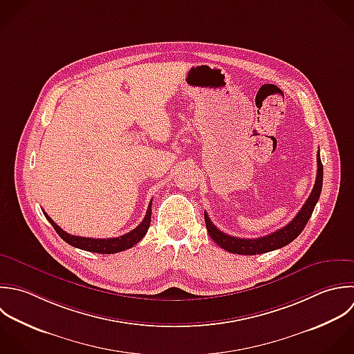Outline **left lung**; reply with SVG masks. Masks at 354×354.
Wrapping results in <instances>:
<instances>
[{
    "instance_id": "1",
    "label": "left lung",
    "mask_w": 354,
    "mask_h": 354,
    "mask_svg": "<svg viewBox=\"0 0 354 354\" xmlns=\"http://www.w3.org/2000/svg\"><path fill=\"white\" fill-rule=\"evenodd\" d=\"M322 187H323V164L320 158V151L317 154V176H316V183L313 186V190L301 208V211L297 214V216L284 227L273 232L269 236H263L259 239H240V237H233L229 236L223 232H221L209 219L208 214L204 212L205 218V226L207 230L211 236V239L225 251L237 254V255H258V254H265L270 252L279 248H283L292 243L305 229L308 221L310 219L313 209L320 198L322 194Z\"/></svg>"
}]
</instances>
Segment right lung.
Segmentation results:
<instances>
[{"label": "right lung", "instance_id": "right-lung-1", "mask_svg": "<svg viewBox=\"0 0 354 354\" xmlns=\"http://www.w3.org/2000/svg\"><path fill=\"white\" fill-rule=\"evenodd\" d=\"M44 215L49 221V223L53 226L56 233L62 237V240H64L67 244H70L75 248L89 251V252H96V254H117V252L132 248L135 244H138L146 236L150 222H151V200L149 203V208H147L146 215H145L143 221L140 222V225L138 227H135L133 230H131L129 233L120 236V237H114V239H89V237L71 236V234L66 233L64 230H62L45 212H44Z\"/></svg>", "mask_w": 354, "mask_h": 354}]
</instances>
